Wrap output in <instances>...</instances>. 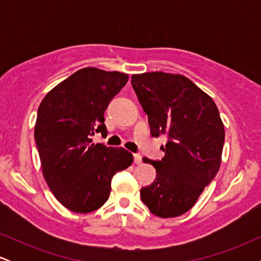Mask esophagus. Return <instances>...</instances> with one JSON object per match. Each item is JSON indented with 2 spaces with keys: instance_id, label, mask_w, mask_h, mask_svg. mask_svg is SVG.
Here are the masks:
<instances>
[{
  "instance_id": "34e87169",
  "label": "esophagus",
  "mask_w": 261,
  "mask_h": 261,
  "mask_svg": "<svg viewBox=\"0 0 261 261\" xmlns=\"http://www.w3.org/2000/svg\"><path fill=\"white\" fill-rule=\"evenodd\" d=\"M134 163L135 164H141L142 163V157L140 154H135L134 155Z\"/></svg>"
}]
</instances>
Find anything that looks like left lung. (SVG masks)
<instances>
[{"label": "left lung", "instance_id": "8db88e82", "mask_svg": "<svg viewBox=\"0 0 261 261\" xmlns=\"http://www.w3.org/2000/svg\"><path fill=\"white\" fill-rule=\"evenodd\" d=\"M131 85L152 136L168 137L162 161L142 158L157 176L141 189V200L155 216L178 217L195 205L220 169L223 122L212 98L182 74H133Z\"/></svg>", "mask_w": 261, "mask_h": 261}]
</instances>
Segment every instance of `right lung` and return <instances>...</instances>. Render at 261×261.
I'll use <instances>...</instances> for the list:
<instances>
[{"label":"right lung","mask_w":261,"mask_h":261,"mask_svg":"<svg viewBox=\"0 0 261 261\" xmlns=\"http://www.w3.org/2000/svg\"><path fill=\"white\" fill-rule=\"evenodd\" d=\"M127 81L118 71L81 68L39 106L34 137L44 179L56 200L76 214L101 207L113 175L133 164L126 149L92 142L94 134L107 136L104 112Z\"/></svg>","instance_id":"1"}]
</instances>
